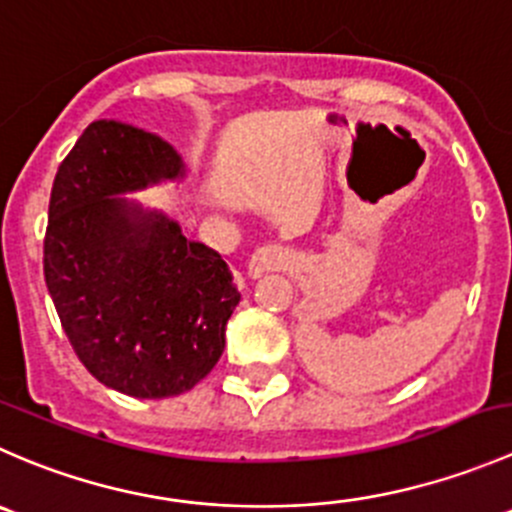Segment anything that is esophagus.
Instances as JSON below:
<instances>
[{"label":"esophagus","mask_w":512,"mask_h":512,"mask_svg":"<svg viewBox=\"0 0 512 512\" xmlns=\"http://www.w3.org/2000/svg\"><path fill=\"white\" fill-rule=\"evenodd\" d=\"M288 263H291V254L286 249H281V246H261L251 254L246 273H249V278H261L268 271H281Z\"/></svg>","instance_id":"1"}]
</instances>
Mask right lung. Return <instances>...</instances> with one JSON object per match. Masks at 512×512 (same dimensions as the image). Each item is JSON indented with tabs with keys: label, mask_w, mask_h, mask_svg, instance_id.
Masks as SVG:
<instances>
[{
	"label": "right lung",
	"mask_w": 512,
	"mask_h": 512,
	"mask_svg": "<svg viewBox=\"0 0 512 512\" xmlns=\"http://www.w3.org/2000/svg\"><path fill=\"white\" fill-rule=\"evenodd\" d=\"M181 179L169 141L116 119L91 121L54 176L44 281L79 361L124 396L191 391L224 353L241 301L221 254L126 199Z\"/></svg>",
	"instance_id": "right-lung-1"
}]
</instances>
